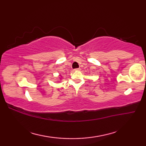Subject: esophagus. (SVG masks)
Instances as JSON below:
<instances>
[{
	"label": "esophagus",
	"mask_w": 146,
	"mask_h": 146,
	"mask_svg": "<svg viewBox=\"0 0 146 146\" xmlns=\"http://www.w3.org/2000/svg\"><path fill=\"white\" fill-rule=\"evenodd\" d=\"M74 71H80V68H76V69H74L73 70Z\"/></svg>",
	"instance_id": "34e87169"
}]
</instances>
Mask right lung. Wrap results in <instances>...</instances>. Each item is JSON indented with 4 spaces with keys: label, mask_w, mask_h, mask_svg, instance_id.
<instances>
[{
    "label": "right lung",
    "mask_w": 146,
    "mask_h": 146,
    "mask_svg": "<svg viewBox=\"0 0 146 146\" xmlns=\"http://www.w3.org/2000/svg\"><path fill=\"white\" fill-rule=\"evenodd\" d=\"M60 76H61V75H60ZM61 78H62V77H61ZM60 79H61V78H60Z\"/></svg>",
    "instance_id": "obj_1"
}]
</instances>
